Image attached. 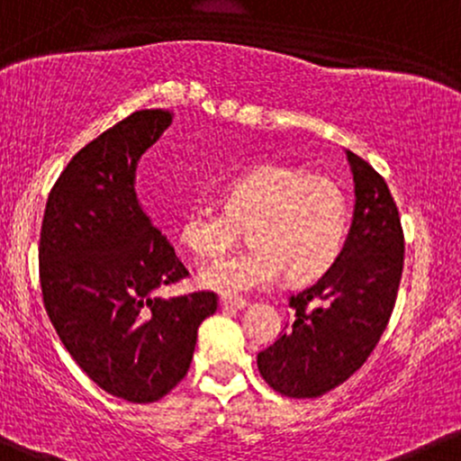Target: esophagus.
<instances>
[{"label": "esophagus", "instance_id": "34e87169", "mask_svg": "<svg viewBox=\"0 0 461 461\" xmlns=\"http://www.w3.org/2000/svg\"><path fill=\"white\" fill-rule=\"evenodd\" d=\"M221 306L222 308H231V311H242V308L247 306L245 300H240V297H221Z\"/></svg>", "mask_w": 461, "mask_h": 461}]
</instances>
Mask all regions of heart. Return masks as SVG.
<instances>
[{
  "label": "heart",
  "instance_id": "1",
  "mask_svg": "<svg viewBox=\"0 0 461 461\" xmlns=\"http://www.w3.org/2000/svg\"><path fill=\"white\" fill-rule=\"evenodd\" d=\"M240 227L254 247L199 273L201 285L222 295L269 288L285 273L291 280L321 276L346 245L350 203L330 176L262 164L227 181L222 207L192 205L179 239L194 256L216 258L239 242Z\"/></svg>",
  "mask_w": 461,
  "mask_h": 461
}]
</instances>
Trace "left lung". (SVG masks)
Masks as SVG:
<instances>
[{
    "mask_svg": "<svg viewBox=\"0 0 461 461\" xmlns=\"http://www.w3.org/2000/svg\"><path fill=\"white\" fill-rule=\"evenodd\" d=\"M354 179L350 234L332 267L291 295L293 323L258 354V370L288 398H317L367 361L396 304L404 262L398 207L385 179L346 150Z\"/></svg>",
    "mask_w": 461,
    "mask_h": 461,
    "instance_id": "8db88e82",
    "label": "left lung"
}]
</instances>
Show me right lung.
I'll use <instances>...</instances> for the list:
<instances>
[{"mask_svg": "<svg viewBox=\"0 0 461 461\" xmlns=\"http://www.w3.org/2000/svg\"><path fill=\"white\" fill-rule=\"evenodd\" d=\"M173 122L135 111L72 157L48 196L39 242L43 304L91 381L129 402H155L188 374L212 291L159 297L188 276L135 194L140 157Z\"/></svg>", "mask_w": 461, "mask_h": 461, "instance_id": "right-lung-1", "label": "right lung"}]
</instances>
